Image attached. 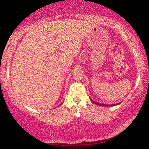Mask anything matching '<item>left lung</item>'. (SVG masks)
Returning a JSON list of instances; mask_svg holds the SVG:
<instances>
[{
  "label": "left lung",
  "instance_id": "left-lung-1",
  "mask_svg": "<svg viewBox=\"0 0 149 149\" xmlns=\"http://www.w3.org/2000/svg\"><path fill=\"white\" fill-rule=\"evenodd\" d=\"M91 101L93 102H94V104H97V105H102V106H109V104H100V103H97V102H95L94 101H93L92 100H91ZM120 103H118V104H112V105H118V104H119ZM111 106H112V105H111Z\"/></svg>",
  "mask_w": 149,
  "mask_h": 149
}]
</instances>
